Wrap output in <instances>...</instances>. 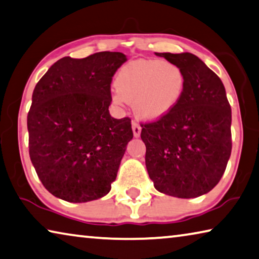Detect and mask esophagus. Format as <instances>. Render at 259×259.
Returning a JSON list of instances; mask_svg holds the SVG:
<instances>
[{"label":"esophagus","instance_id":"34e87169","mask_svg":"<svg viewBox=\"0 0 259 259\" xmlns=\"http://www.w3.org/2000/svg\"><path fill=\"white\" fill-rule=\"evenodd\" d=\"M133 131H134V136L135 137L141 136L142 128H141V125H139L137 122H133Z\"/></svg>","mask_w":259,"mask_h":259}]
</instances>
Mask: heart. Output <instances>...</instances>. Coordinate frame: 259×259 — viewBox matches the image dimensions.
I'll list each match as a JSON object with an SVG mask.
<instances>
[{"label":"heart","mask_w":259,"mask_h":259,"mask_svg":"<svg viewBox=\"0 0 259 259\" xmlns=\"http://www.w3.org/2000/svg\"><path fill=\"white\" fill-rule=\"evenodd\" d=\"M186 83V73L179 64L162 60L133 61L117 72V92L112 100L117 106L133 102L135 114L142 120H159L179 105Z\"/></svg>","instance_id":"obj_1"}]
</instances>
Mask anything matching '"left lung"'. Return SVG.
<instances>
[{
    "label": "left lung",
    "mask_w": 259,
    "mask_h": 259,
    "mask_svg": "<svg viewBox=\"0 0 259 259\" xmlns=\"http://www.w3.org/2000/svg\"><path fill=\"white\" fill-rule=\"evenodd\" d=\"M179 64L186 90L179 105L159 120L142 123L145 165L154 188L195 198L219 183L232 152V110L220 78L191 53H155Z\"/></svg>",
    "instance_id": "left-lung-1"
}]
</instances>
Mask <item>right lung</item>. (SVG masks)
Returning a JSON list of instances; mask_svg holds the SVG:
<instances>
[{
    "mask_svg": "<svg viewBox=\"0 0 259 259\" xmlns=\"http://www.w3.org/2000/svg\"><path fill=\"white\" fill-rule=\"evenodd\" d=\"M126 61L118 52L84 59L65 56L35 85L27 114L28 152L52 195L85 203L107 195L125 146L131 120L109 115L110 84Z\"/></svg>",
    "mask_w": 259,
    "mask_h": 259,
    "instance_id": "obj_1",
    "label": "right lung"
}]
</instances>
